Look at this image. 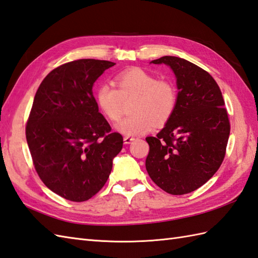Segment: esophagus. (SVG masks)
Segmentation results:
<instances>
[{"mask_svg": "<svg viewBox=\"0 0 258 258\" xmlns=\"http://www.w3.org/2000/svg\"><path fill=\"white\" fill-rule=\"evenodd\" d=\"M135 140V138L134 137H130V136H125V137H123V141H124V144L125 145H129L131 141H134Z\"/></svg>", "mask_w": 258, "mask_h": 258, "instance_id": "1", "label": "esophagus"}]
</instances>
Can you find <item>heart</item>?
Masks as SVG:
<instances>
[{
  "label": "heart",
  "instance_id": "1",
  "mask_svg": "<svg viewBox=\"0 0 258 258\" xmlns=\"http://www.w3.org/2000/svg\"><path fill=\"white\" fill-rule=\"evenodd\" d=\"M114 85L101 84L95 93L97 106L109 120L121 117L123 100L135 98L130 107L133 114L123 118L116 125L120 134L137 136L150 131L154 124L163 125L173 116L177 105L174 84L158 79L142 68L133 67L114 77Z\"/></svg>",
  "mask_w": 258,
  "mask_h": 258
}]
</instances>
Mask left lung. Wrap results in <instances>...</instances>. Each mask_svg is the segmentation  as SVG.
Listing matches in <instances>:
<instances>
[{
  "label": "left lung",
  "mask_w": 258,
  "mask_h": 258,
  "mask_svg": "<svg viewBox=\"0 0 258 258\" xmlns=\"http://www.w3.org/2000/svg\"><path fill=\"white\" fill-rule=\"evenodd\" d=\"M151 62L171 67L179 93L173 116L157 137L146 138V169L163 191L182 196L202 186L221 167L230 120L219 85L207 71L174 56Z\"/></svg>",
  "instance_id": "obj_1"
}]
</instances>
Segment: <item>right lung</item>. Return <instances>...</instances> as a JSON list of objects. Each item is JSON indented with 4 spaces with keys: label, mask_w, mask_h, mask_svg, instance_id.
Here are the masks:
<instances>
[{
    "label": "right lung",
    "mask_w": 258,
    "mask_h": 258,
    "mask_svg": "<svg viewBox=\"0 0 258 258\" xmlns=\"http://www.w3.org/2000/svg\"><path fill=\"white\" fill-rule=\"evenodd\" d=\"M114 62L78 59L43 79L25 128L39 179L73 202L93 198L105 185L123 139L99 112L93 86Z\"/></svg>",
    "instance_id": "obj_1"
}]
</instances>
